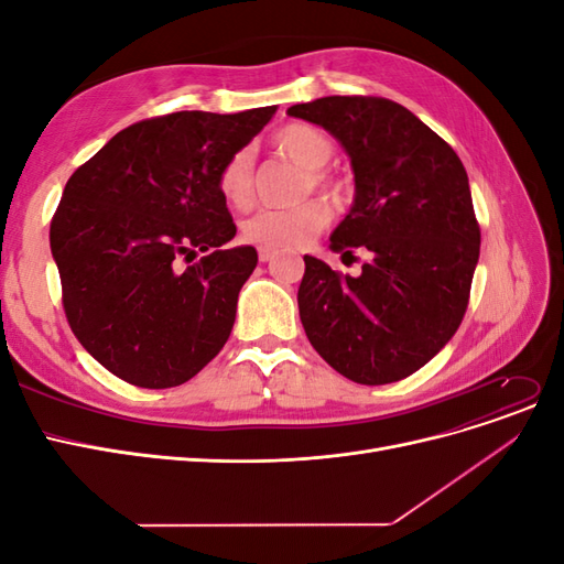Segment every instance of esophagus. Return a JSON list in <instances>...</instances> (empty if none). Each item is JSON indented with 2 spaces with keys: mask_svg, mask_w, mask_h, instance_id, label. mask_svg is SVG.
Masks as SVG:
<instances>
[{
  "mask_svg": "<svg viewBox=\"0 0 564 564\" xmlns=\"http://www.w3.org/2000/svg\"><path fill=\"white\" fill-rule=\"evenodd\" d=\"M272 259H275V251L259 249V261H261V263H268V261H272Z\"/></svg>",
  "mask_w": 564,
  "mask_h": 564,
  "instance_id": "esophagus-1",
  "label": "esophagus"
}]
</instances>
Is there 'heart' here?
<instances>
[{
    "label": "heart",
    "mask_w": 564,
    "mask_h": 564,
    "mask_svg": "<svg viewBox=\"0 0 564 564\" xmlns=\"http://www.w3.org/2000/svg\"><path fill=\"white\" fill-rule=\"evenodd\" d=\"M272 145L292 160L296 166L305 169V191L315 187L329 199L344 197V183L329 172H324L334 158V143L327 133L313 124L294 122L280 129L272 139ZM220 195L237 209H245L253 197V158L249 150H237L235 155L224 164L218 174ZM329 220L327 204L317 199L303 202L299 207L289 209H259L242 224V237L247 242L270 249H294L311 240Z\"/></svg>",
    "instance_id": "heart-1"
}]
</instances>
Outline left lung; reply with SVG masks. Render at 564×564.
<instances>
[{"instance_id": "1", "label": "left lung", "mask_w": 564, "mask_h": 564, "mask_svg": "<svg viewBox=\"0 0 564 564\" xmlns=\"http://www.w3.org/2000/svg\"><path fill=\"white\" fill-rule=\"evenodd\" d=\"M327 129L355 174L332 249L367 253L357 278L303 256L299 313L313 348L346 379H406L449 344L480 259L468 174L458 155L395 100L324 96L286 110Z\"/></svg>"}]
</instances>
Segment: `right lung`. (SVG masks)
Here are the masks:
<instances>
[{
    "mask_svg": "<svg viewBox=\"0 0 564 564\" xmlns=\"http://www.w3.org/2000/svg\"><path fill=\"white\" fill-rule=\"evenodd\" d=\"M275 110L143 119L65 183L48 232L63 308L79 344L115 377L174 388L226 346L259 253L220 249L237 228L218 174ZM197 250L208 256L177 265Z\"/></svg>",
    "mask_w": 564,
    "mask_h": 564,
    "instance_id": "right-lung-1",
    "label": "right lung"
}]
</instances>
